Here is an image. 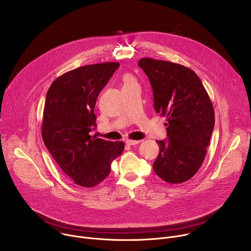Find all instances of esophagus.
Here are the masks:
<instances>
[{
	"label": "esophagus",
	"mask_w": 251,
	"mask_h": 251,
	"mask_svg": "<svg viewBox=\"0 0 251 251\" xmlns=\"http://www.w3.org/2000/svg\"><path fill=\"white\" fill-rule=\"evenodd\" d=\"M139 143H140V141H139V140H130V139H128V140L126 141V144H127V145H129V146L137 145V144H139Z\"/></svg>",
	"instance_id": "34e87169"
}]
</instances>
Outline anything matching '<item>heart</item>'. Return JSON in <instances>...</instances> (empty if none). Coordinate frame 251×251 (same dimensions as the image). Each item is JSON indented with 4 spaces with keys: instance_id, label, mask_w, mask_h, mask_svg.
Listing matches in <instances>:
<instances>
[{
    "instance_id": "heart-1",
    "label": "heart",
    "mask_w": 251,
    "mask_h": 251,
    "mask_svg": "<svg viewBox=\"0 0 251 251\" xmlns=\"http://www.w3.org/2000/svg\"><path fill=\"white\" fill-rule=\"evenodd\" d=\"M122 80H123L124 86H130V85H133V84L137 83L135 77L131 75H124L123 77H122Z\"/></svg>"
}]
</instances>
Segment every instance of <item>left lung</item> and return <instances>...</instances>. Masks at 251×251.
<instances>
[{"label":"left lung","mask_w":251,"mask_h":251,"mask_svg":"<svg viewBox=\"0 0 251 251\" xmlns=\"http://www.w3.org/2000/svg\"><path fill=\"white\" fill-rule=\"evenodd\" d=\"M138 65L151 83L154 108L166 117L168 139L156 141L154 171L170 184L184 183L201 166L214 127V111L199 76L184 65L141 58Z\"/></svg>","instance_id":"left-lung-1"}]
</instances>
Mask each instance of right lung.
Segmentation results:
<instances>
[{
    "mask_svg": "<svg viewBox=\"0 0 251 251\" xmlns=\"http://www.w3.org/2000/svg\"><path fill=\"white\" fill-rule=\"evenodd\" d=\"M119 65L104 62L70 70L57 77L47 93L44 143L60 169L81 187L100 184L124 150L121 141H106L89 134L96 127V99Z\"/></svg>",
    "mask_w": 251,
    "mask_h": 251,
    "instance_id": "obj_1",
    "label": "right lung"
}]
</instances>
